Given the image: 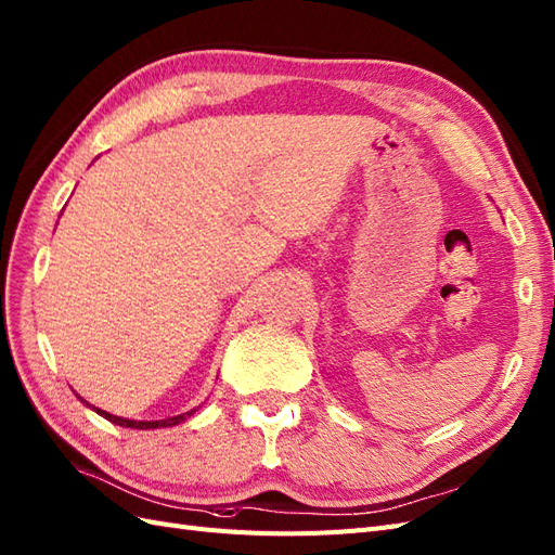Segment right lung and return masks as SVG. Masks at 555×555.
Listing matches in <instances>:
<instances>
[{
	"mask_svg": "<svg viewBox=\"0 0 555 555\" xmlns=\"http://www.w3.org/2000/svg\"><path fill=\"white\" fill-rule=\"evenodd\" d=\"M92 408V405H90ZM92 410H96V408H92ZM99 414H102L104 418H108L111 424H117V426H125V428H139V430H147V428H166V426H176V424H180V422H184V418H188L192 412H188V414H178V416H171V418H162V422H131V418H122V416H113V414H108V412H104V410H96Z\"/></svg>",
	"mask_w": 555,
	"mask_h": 555,
	"instance_id": "right-lung-1",
	"label": "right lung"
}]
</instances>
